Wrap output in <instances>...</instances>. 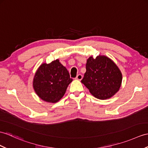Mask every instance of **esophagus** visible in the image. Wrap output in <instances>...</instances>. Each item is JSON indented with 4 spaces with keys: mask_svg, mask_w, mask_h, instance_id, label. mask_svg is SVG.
I'll use <instances>...</instances> for the list:
<instances>
[{
    "mask_svg": "<svg viewBox=\"0 0 148 148\" xmlns=\"http://www.w3.org/2000/svg\"><path fill=\"white\" fill-rule=\"evenodd\" d=\"M75 79H77V80L81 81L82 79V75L81 74H78V75H77V76H76V77H75Z\"/></svg>",
    "mask_w": 148,
    "mask_h": 148,
    "instance_id": "1",
    "label": "esophagus"
}]
</instances>
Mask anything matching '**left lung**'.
Here are the masks:
<instances>
[{
    "label": "left lung",
    "mask_w": 148,
    "mask_h": 148,
    "mask_svg": "<svg viewBox=\"0 0 148 148\" xmlns=\"http://www.w3.org/2000/svg\"><path fill=\"white\" fill-rule=\"evenodd\" d=\"M81 82L95 98L106 99L112 97L121 86L122 74L110 58L99 56L89 57Z\"/></svg>",
    "instance_id": "left-lung-1"
}]
</instances>
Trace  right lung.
I'll return each mask as SVG.
<instances>
[{
  "instance_id": "obj_1",
  "label": "right lung",
  "mask_w": 148,
  "mask_h": 148,
  "mask_svg": "<svg viewBox=\"0 0 148 148\" xmlns=\"http://www.w3.org/2000/svg\"><path fill=\"white\" fill-rule=\"evenodd\" d=\"M72 81L67 69L57 59L41 65L34 76L33 86L42 100L56 103L63 97Z\"/></svg>"
}]
</instances>
